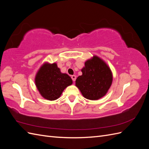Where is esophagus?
<instances>
[{"label": "esophagus", "instance_id": "obj_1", "mask_svg": "<svg viewBox=\"0 0 149 149\" xmlns=\"http://www.w3.org/2000/svg\"><path fill=\"white\" fill-rule=\"evenodd\" d=\"M71 79H72V80L73 81H75L76 79V76L75 75H72L71 76Z\"/></svg>", "mask_w": 149, "mask_h": 149}]
</instances>
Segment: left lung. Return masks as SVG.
<instances>
[{"label":"left lung","instance_id":"8db88e82","mask_svg":"<svg viewBox=\"0 0 149 149\" xmlns=\"http://www.w3.org/2000/svg\"><path fill=\"white\" fill-rule=\"evenodd\" d=\"M82 75L76 80V86L83 96L90 100H97L106 95L111 87L112 74L108 66L94 56L85 62Z\"/></svg>","mask_w":149,"mask_h":149}]
</instances>
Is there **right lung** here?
Segmentation results:
<instances>
[{
	"label": "right lung",
	"mask_w": 149,
	"mask_h": 149,
	"mask_svg": "<svg viewBox=\"0 0 149 149\" xmlns=\"http://www.w3.org/2000/svg\"><path fill=\"white\" fill-rule=\"evenodd\" d=\"M73 83L70 76L61 73L56 63H45L35 77V84L40 94L49 101L60 97L63 90Z\"/></svg>",
	"instance_id": "right-lung-1"
}]
</instances>
